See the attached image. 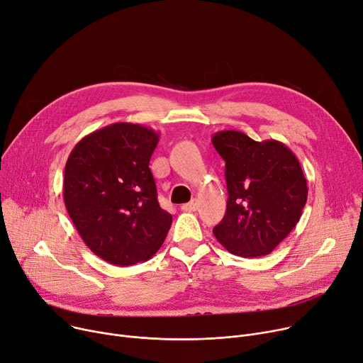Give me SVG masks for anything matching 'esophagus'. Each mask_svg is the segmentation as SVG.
Wrapping results in <instances>:
<instances>
[{"mask_svg": "<svg viewBox=\"0 0 363 363\" xmlns=\"http://www.w3.org/2000/svg\"><path fill=\"white\" fill-rule=\"evenodd\" d=\"M183 211H187V212H191V211H196L198 209V202L196 201H190L189 203H184L182 206Z\"/></svg>", "mask_w": 363, "mask_h": 363, "instance_id": "1", "label": "esophagus"}]
</instances>
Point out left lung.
<instances>
[{
    "label": "left lung",
    "instance_id": "1",
    "mask_svg": "<svg viewBox=\"0 0 363 363\" xmlns=\"http://www.w3.org/2000/svg\"><path fill=\"white\" fill-rule=\"evenodd\" d=\"M212 145L225 161L228 190L214 236L238 257L269 255L299 223L308 199L299 160L279 140L257 142L238 130L217 132Z\"/></svg>",
    "mask_w": 363,
    "mask_h": 363
}]
</instances>
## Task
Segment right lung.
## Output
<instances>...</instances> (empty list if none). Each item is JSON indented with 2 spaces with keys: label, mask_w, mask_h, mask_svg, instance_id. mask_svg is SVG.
Returning <instances> with one entry per match:
<instances>
[{
  "label": "right lung",
  "mask_w": 363,
  "mask_h": 363,
  "mask_svg": "<svg viewBox=\"0 0 363 363\" xmlns=\"http://www.w3.org/2000/svg\"><path fill=\"white\" fill-rule=\"evenodd\" d=\"M158 140L149 127L113 123L79 140L66 162L69 216L84 245L113 265L151 259L172 227L149 169Z\"/></svg>",
  "instance_id": "add662e5"
}]
</instances>
